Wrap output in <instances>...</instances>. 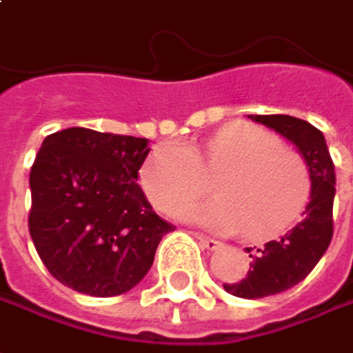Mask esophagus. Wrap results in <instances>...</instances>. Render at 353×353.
<instances>
[{
  "instance_id": "esophagus-1",
  "label": "esophagus",
  "mask_w": 353,
  "mask_h": 353,
  "mask_svg": "<svg viewBox=\"0 0 353 353\" xmlns=\"http://www.w3.org/2000/svg\"><path fill=\"white\" fill-rule=\"evenodd\" d=\"M196 240L201 242V246H204L206 250H219L222 244L219 240H214V238H206L203 234H196Z\"/></svg>"
}]
</instances>
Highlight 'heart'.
<instances>
[{
    "instance_id": "heart-1",
    "label": "heart",
    "mask_w": 353,
    "mask_h": 353,
    "mask_svg": "<svg viewBox=\"0 0 353 353\" xmlns=\"http://www.w3.org/2000/svg\"><path fill=\"white\" fill-rule=\"evenodd\" d=\"M216 174V199L179 210V219L216 232L270 238L290 228L306 208L312 174L306 159L286 149L274 132L232 125L219 131L204 149L181 141L161 143L141 168L150 203L165 212L194 201Z\"/></svg>"
}]
</instances>
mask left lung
I'll list each match as a JSON object with an SVG mask.
<instances>
[{
    "mask_svg": "<svg viewBox=\"0 0 353 353\" xmlns=\"http://www.w3.org/2000/svg\"><path fill=\"white\" fill-rule=\"evenodd\" d=\"M282 134L306 159L312 174L310 203L302 221L280 238L266 242L250 253V270L236 284H224V290L238 298L258 300L274 296L300 284L327 250L334 221L332 206L336 196V172L324 134L308 121L290 115H248ZM252 248H246L250 252Z\"/></svg>",
    "mask_w": 353,
    "mask_h": 353,
    "instance_id": "left-lung-1",
    "label": "left lung"
}]
</instances>
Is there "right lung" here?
Listing matches in <instances>:
<instances>
[{"label":"right lung","instance_id":"1","mask_svg":"<svg viewBox=\"0 0 353 353\" xmlns=\"http://www.w3.org/2000/svg\"><path fill=\"white\" fill-rule=\"evenodd\" d=\"M149 141L71 127L45 137L29 172V234L67 288L109 298L134 288L172 230L137 185Z\"/></svg>","mask_w":353,"mask_h":353}]
</instances>
